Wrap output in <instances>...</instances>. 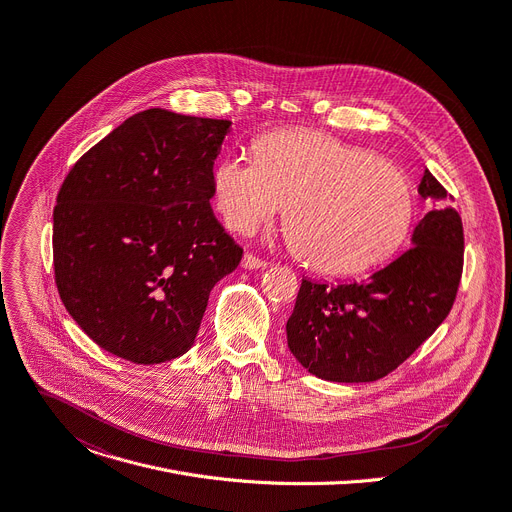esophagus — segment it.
Returning a JSON list of instances; mask_svg holds the SVG:
<instances>
[{
  "instance_id": "34e87169",
  "label": "esophagus",
  "mask_w": 512,
  "mask_h": 512,
  "mask_svg": "<svg viewBox=\"0 0 512 512\" xmlns=\"http://www.w3.org/2000/svg\"><path fill=\"white\" fill-rule=\"evenodd\" d=\"M243 267H245V269H265V267H267V261H263V259L251 255V253H245V257H243Z\"/></svg>"
}]
</instances>
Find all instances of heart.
Returning a JSON list of instances; mask_svg holds the SVG:
<instances>
[{
    "label": "heart",
    "mask_w": 512,
    "mask_h": 512,
    "mask_svg": "<svg viewBox=\"0 0 512 512\" xmlns=\"http://www.w3.org/2000/svg\"><path fill=\"white\" fill-rule=\"evenodd\" d=\"M255 158L228 155L212 175L216 210L237 235H253L284 204L296 257L327 273L361 271L406 241L412 181L376 153L294 128L263 136Z\"/></svg>",
    "instance_id": "1"
}]
</instances>
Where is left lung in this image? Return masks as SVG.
Listing matches in <instances>:
<instances>
[{
  "mask_svg": "<svg viewBox=\"0 0 512 512\" xmlns=\"http://www.w3.org/2000/svg\"><path fill=\"white\" fill-rule=\"evenodd\" d=\"M418 194L435 200L412 247L353 284L302 280L288 318V347L312 376L376 382L421 347L447 318L463 269V226L453 196L425 171Z\"/></svg>",
  "mask_w": 512,
  "mask_h": 512,
  "instance_id": "left-lung-1",
  "label": "left lung"
}]
</instances>
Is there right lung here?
<instances>
[{"instance_id": "add662e5", "label": "right lung", "mask_w": 512, "mask_h": 512, "mask_svg": "<svg viewBox=\"0 0 512 512\" xmlns=\"http://www.w3.org/2000/svg\"><path fill=\"white\" fill-rule=\"evenodd\" d=\"M228 120L138 112L65 177L53 214L59 296L108 353L171 361L194 345L208 296L243 249L216 220L214 161Z\"/></svg>"}]
</instances>
